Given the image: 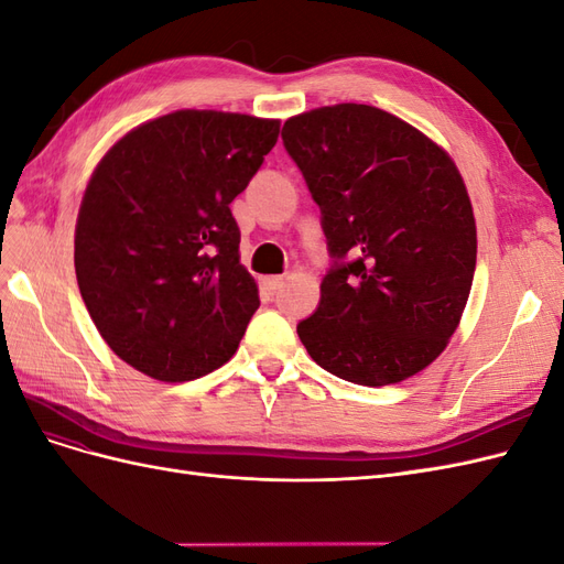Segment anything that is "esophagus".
Instances as JSON below:
<instances>
[{
  "label": "esophagus",
  "instance_id": "esophagus-1",
  "mask_svg": "<svg viewBox=\"0 0 564 564\" xmlns=\"http://www.w3.org/2000/svg\"><path fill=\"white\" fill-rule=\"evenodd\" d=\"M282 284H284V278H280V275H275V278H265L263 280V289L265 292L270 294V296H275L280 289H282Z\"/></svg>",
  "mask_w": 564,
  "mask_h": 564
}]
</instances>
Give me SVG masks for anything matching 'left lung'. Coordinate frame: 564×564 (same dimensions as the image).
<instances>
[{
	"mask_svg": "<svg viewBox=\"0 0 564 564\" xmlns=\"http://www.w3.org/2000/svg\"><path fill=\"white\" fill-rule=\"evenodd\" d=\"M282 141L332 256L301 344L350 383L414 377L447 348L473 284L477 235L458 169L412 124L360 104L286 119Z\"/></svg>",
	"mask_w": 564,
	"mask_h": 564,
	"instance_id": "left-lung-1",
	"label": "left lung"
}]
</instances>
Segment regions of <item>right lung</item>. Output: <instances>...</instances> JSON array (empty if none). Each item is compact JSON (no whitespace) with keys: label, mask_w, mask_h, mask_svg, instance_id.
<instances>
[{"label":"right lung","mask_w":564,"mask_h":564,"mask_svg":"<svg viewBox=\"0 0 564 564\" xmlns=\"http://www.w3.org/2000/svg\"><path fill=\"white\" fill-rule=\"evenodd\" d=\"M278 133V119L178 110L129 131L96 166L77 216V284L133 369L193 381L240 346L261 301L230 202Z\"/></svg>","instance_id":"1"}]
</instances>
